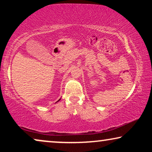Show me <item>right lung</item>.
<instances>
[{"instance_id": "obj_1", "label": "right lung", "mask_w": 152, "mask_h": 152, "mask_svg": "<svg viewBox=\"0 0 152 152\" xmlns=\"http://www.w3.org/2000/svg\"><path fill=\"white\" fill-rule=\"evenodd\" d=\"M60 99H59V100H58V101H57V102H59V100H60Z\"/></svg>"}]
</instances>
